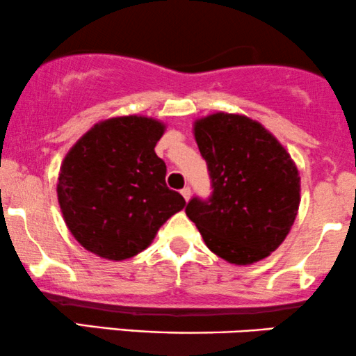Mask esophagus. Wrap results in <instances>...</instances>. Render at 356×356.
<instances>
[{
	"instance_id": "esophagus-1",
	"label": "esophagus",
	"mask_w": 356,
	"mask_h": 356,
	"mask_svg": "<svg viewBox=\"0 0 356 356\" xmlns=\"http://www.w3.org/2000/svg\"><path fill=\"white\" fill-rule=\"evenodd\" d=\"M181 194H182L184 199H186L187 202H189V199H191V189H189V187H184V189L181 191Z\"/></svg>"
}]
</instances>
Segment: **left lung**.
Returning a JSON list of instances; mask_svg holds the SVG:
<instances>
[{
	"label": "left lung",
	"instance_id": "obj_1",
	"mask_svg": "<svg viewBox=\"0 0 356 356\" xmlns=\"http://www.w3.org/2000/svg\"><path fill=\"white\" fill-rule=\"evenodd\" d=\"M194 137L212 179L209 200L186 207L205 245L232 265L275 252L300 205V175L289 151L259 121L213 113L194 121Z\"/></svg>",
	"mask_w": 356,
	"mask_h": 356
}]
</instances>
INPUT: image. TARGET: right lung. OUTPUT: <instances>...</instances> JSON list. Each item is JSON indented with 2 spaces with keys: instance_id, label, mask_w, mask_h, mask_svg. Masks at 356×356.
<instances>
[{
  "instance_id": "obj_1",
  "label": "right lung",
  "mask_w": 356,
  "mask_h": 356,
  "mask_svg": "<svg viewBox=\"0 0 356 356\" xmlns=\"http://www.w3.org/2000/svg\"><path fill=\"white\" fill-rule=\"evenodd\" d=\"M165 124L147 115H118L83 134L63 159L58 202L72 237L106 260L131 259L186 207L165 184L157 140Z\"/></svg>"
}]
</instances>
